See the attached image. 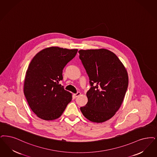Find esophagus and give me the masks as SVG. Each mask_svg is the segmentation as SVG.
<instances>
[{"instance_id": "34e87169", "label": "esophagus", "mask_w": 157, "mask_h": 157, "mask_svg": "<svg viewBox=\"0 0 157 157\" xmlns=\"http://www.w3.org/2000/svg\"><path fill=\"white\" fill-rule=\"evenodd\" d=\"M81 94V92H78V93H76V94H74V96L76 98V97H78L79 96H80Z\"/></svg>"}]
</instances>
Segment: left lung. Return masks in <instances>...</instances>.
<instances>
[{"label":"left lung","instance_id":"obj_1","mask_svg":"<svg viewBox=\"0 0 157 157\" xmlns=\"http://www.w3.org/2000/svg\"><path fill=\"white\" fill-rule=\"evenodd\" d=\"M91 88L88 103L80 108L89 121L100 123L110 119L121 106L128 87L125 67L113 52L105 48L79 51Z\"/></svg>","mask_w":157,"mask_h":157}]
</instances>
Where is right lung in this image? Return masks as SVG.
Listing matches in <instances>:
<instances>
[{"label":"right lung","instance_id":"obj_1","mask_svg":"<svg viewBox=\"0 0 157 157\" xmlns=\"http://www.w3.org/2000/svg\"><path fill=\"white\" fill-rule=\"evenodd\" d=\"M78 49L45 48L34 56L26 71L24 94L32 111L44 120L59 118L72 99V94L59 84L63 70Z\"/></svg>","mask_w":157,"mask_h":157}]
</instances>
